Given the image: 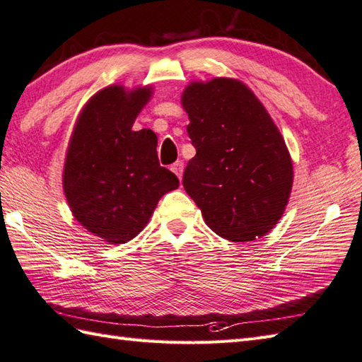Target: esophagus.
Returning <instances> with one entry per match:
<instances>
[{"instance_id": "esophagus-1", "label": "esophagus", "mask_w": 362, "mask_h": 362, "mask_svg": "<svg viewBox=\"0 0 362 362\" xmlns=\"http://www.w3.org/2000/svg\"><path fill=\"white\" fill-rule=\"evenodd\" d=\"M171 171L179 177V179H182V174H183V161H175L174 165H171Z\"/></svg>"}]
</instances>
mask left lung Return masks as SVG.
<instances>
[{"label": "left lung", "mask_w": 362, "mask_h": 362, "mask_svg": "<svg viewBox=\"0 0 362 362\" xmlns=\"http://www.w3.org/2000/svg\"><path fill=\"white\" fill-rule=\"evenodd\" d=\"M196 156L183 188L221 238L247 243L279 224L294 171L279 127L244 82H191L182 93Z\"/></svg>", "instance_id": "1"}]
</instances>
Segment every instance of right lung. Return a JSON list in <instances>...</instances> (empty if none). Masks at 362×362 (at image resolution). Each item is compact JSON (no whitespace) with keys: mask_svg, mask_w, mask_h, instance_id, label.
<instances>
[{"mask_svg":"<svg viewBox=\"0 0 362 362\" xmlns=\"http://www.w3.org/2000/svg\"><path fill=\"white\" fill-rule=\"evenodd\" d=\"M152 87L110 86L83 105L68 143L64 193L74 219L109 244H124L148 224L161 196L179 188L161 168L157 135L132 130Z\"/></svg>","mask_w":362,"mask_h":362,"instance_id":"right-lung-1","label":"right lung"}]
</instances>
